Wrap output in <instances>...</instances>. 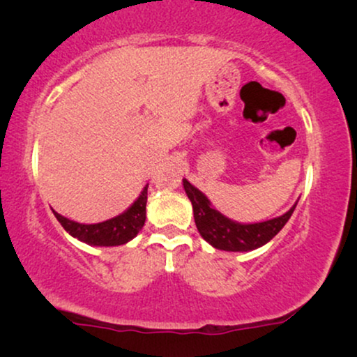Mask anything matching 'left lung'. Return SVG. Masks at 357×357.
Wrapping results in <instances>:
<instances>
[{
	"label": "left lung",
	"instance_id": "left-lung-1",
	"mask_svg": "<svg viewBox=\"0 0 357 357\" xmlns=\"http://www.w3.org/2000/svg\"><path fill=\"white\" fill-rule=\"evenodd\" d=\"M183 188L193 204V216L198 232L214 248L226 252H248L265 245L284 227V224L289 221L297 204L296 203L282 216L273 218L270 221L241 224L231 221V219L216 211L209 203V199L198 188H195L187 178H183Z\"/></svg>",
	"mask_w": 357,
	"mask_h": 357
}]
</instances>
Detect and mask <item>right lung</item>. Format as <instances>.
<instances>
[{
    "label": "right lung",
    "mask_w": 357,
    "mask_h": 357,
    "mask_svg": "<svg viewBox=\"0 0 357 357\" xmlns=\"http://www.w3.org/2000/svg\"><path fill=\"white\" fill-rule=\"evenodd\" d=\"M146 202H148V185L143 188L138 199L125 213L109 219V221L81 224L63 218L61 214L55 211H53V214H55L63 229L70 232L73 237L79 238L81 242L97 247H114L130 242L143 229L146 221Z\"/></svg>",
    "instance_id": "add662e5"
}]
</instances>
